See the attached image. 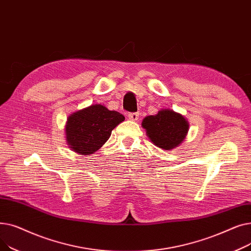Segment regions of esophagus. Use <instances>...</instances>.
<instances>
[{"mask_svg":"<svg viewBox=\"0 0 251 251\" xmlns=\"http://www.w3.org/2000/svg\"><path fill=\"white\" fill-rule=\"evenodd\" d=\"M128 118L130 119V120L136 121V120H138L139 114H138V113H129V114H128Z\"/></svg>","mask_w":251,"mask_h":251,"instance_id":"34e87169","label":"esophagus"}]
</instances>
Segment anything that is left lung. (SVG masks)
Wrapping results in <instances>:
<instances>
[{
    "label": "left lung",
    "mask_w": 251,
    "mask_h": 251,
    "mask_svg": "<svg viewBox=\"0 0 251 251\" xmlns=\"http://www.w3.org/2000/svg\"><path fill=\"white\" fill-rule=\"evenodd\" d=\"M142 127L147 129L148 136L156 147L169 151L185 138L188 123L182 115L172 110H162L155 116L144 118Z\"/></svg>",
    "instance_id": "8db88e82"
}]
</instances>
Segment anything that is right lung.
<instances>
[{
  "mask_svg": "<svg viewBox=\"0 0 251 251\" xmlns=\"http://www.w3.org/2000/svg\"><path fill=\"white\" fill-rule=\"evenodd\" d=\"M124 116L110 111L101 104L72 114L66 125V136L70 148L81 154H90L103 146L112 130L124 121Z\"/></svg>",
  "mask_w": 251,
  "mask_h": 251,
  "instance_id": "right-lung-1",
  "label": "right lung"
}]
</instances>
